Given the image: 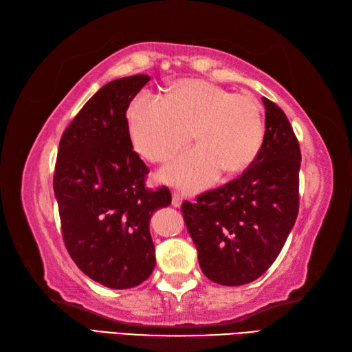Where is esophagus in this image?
Returning a JSON list of instances; mask_svg holds the SVG:
<instances>
[{"instance_id": "34e87169", "label": "esophagus", "mask_w": 352, "mask_h": 352, "mask_svg": "<svg viewBox=\"0 0 352 352\" xmlns=\"http://www.w3.org/2000/svg\"><path fill=\"white\" fill-rule=\"evenodd\" d=\"M171 204H173L175 208H179V206L182 204V195L179 192H173V200H171Z\"/></svg>"}]
</instances>
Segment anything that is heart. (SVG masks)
I'll return each mask as SVG.
<instances>
[{"label": "heart", "mask_w": 352, "mask_h": 352, "mask_svg": "<svg viewBox=\"0 0 352 352\" xmlns=\"http://www.w3.org/2000/svg\"><path fill=\"white\" fill-rule=\"evenodd\" d=\"M126 124L133 146L152 162L170 160L194 134L199 144L161 173L185 191L203 190L221 170H245L264 139L260 102L251 94H233L206 80L179 82L164 100L139 94L126 109Z\"/></svg>", "instance_id": "1"}]
</instances>
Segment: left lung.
Instances as JSON below:
<instances>
[{
	"instance_id": "left-lung-1",
	"label": "left lung",
	"mask_w": 352,
	"mask_h": 352,
	"mask_svg": "<svg viewBox=\"0 0 352 352\" xmlns=\"http://www.w3.org/2000/svg\"><path fill=\"white\" fill-rule=\"evenodd\" d=\"M263 104L264 140L251 166L182 203L201 272L227 287L250 284L270 267L298 213V140L284 110L265 97Z\"/></svg>"
}]
</instances>
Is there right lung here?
<instances>
[{"label":"right lung","mask_w":352,"mask_h":352,"mask_svg":"<svg viewBox=\"0 0 352 352\" xmlns=\"http://www.w3.org/2000/svg\"><path fill=\"white\" fill-rule=\"evenodd\" d=\"M151 80H111L92 96L59 142L54 191L68 254L98 284L125 289L155 267L149 221L171 203L167 186L148 190L149 168L133 151L126 109Z\"/></svg>","instance_id":"right-lung-1"}]
</instances>
